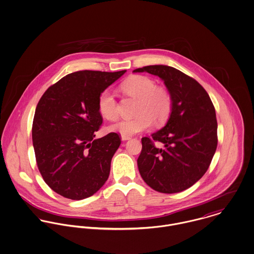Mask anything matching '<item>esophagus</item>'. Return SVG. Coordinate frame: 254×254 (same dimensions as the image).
<instances>
[{"instance_id":"1","label":"esophagus","mask_w":254,"mask_h":254,"mask_svg":"<svg viewBox=\"0 0 254 254\" xmlns=\"http://www.w3.org/2000/svg\"><path fill=\"white\" fill-rule=\"evenodd\" d=\"M131 137L130 136H126V135H122V140L126 141V140H129Z\"/></svg>"}]
</instances>
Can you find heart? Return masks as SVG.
Masks as SVG:
<instances>
[{
    "label": "heart",
    "mask_w": 254,
    "mask_h": 254,
    "mask_svg": "<svg viewBox=\"0 0 254 254\" xmlns=\"http://www.w3.org/2000/svg\"><path fill=\"white\" fill-rule=\"evenodd\" d=\"M121 89L128 96L137 99L133 119L121 120L112 125L109 130L121 135L131 136L150 128L155 121L163 124L169 119L172 108V98L169 90L164 86H157L156 82L146 76L134 75L127 78L121 85ZM100 115L108 120L118 118V104L113 93L104 90L97 101Z\"/></svg>",
    "instance_id": "heart-1"
}]
</instances>
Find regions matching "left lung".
I'll return each mask as SVG.
<instances>
[{
  "label": "left lung",
  "instance_id": "left-lung-1",
  "mask_svg": "<svg viewBox=\"0 0 254 254\" xmlns=\"http://www.w3.org/2000/svg\"><path fill=\"white\" fill-rule=\"evenodd\" d=\"M158 76L171 95L172 108L166 126L143 137L137 166L152 189L166 194L182 192L206 172L217 147L214 106L205 89L193 78L167 65L133 70ZM153 140L163 144L157 148Z\"/></svg>",
  "mask_w": 254,
  "mask_h": 254
}]
</instances>
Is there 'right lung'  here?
<instances>
[{
	"mask_svg": "<svg viewBox=\"0 0 254 254\" xmlns=\"http://www.w3.org/2000/svg\"><path fill=\"white\" fill-rule=\"evenodd\" d=\"M126 72H74L41 97L32 127L33 146L45 182L60 196L83 199L107 181L121 139L116 132L94 139L102 124L97 101Z\"/></svg>",
	"mask_w": 254,
	"mask_h": 254,
	"instance_id": "right-lung-1",
	"label": "right lung"
}]
</instances>
